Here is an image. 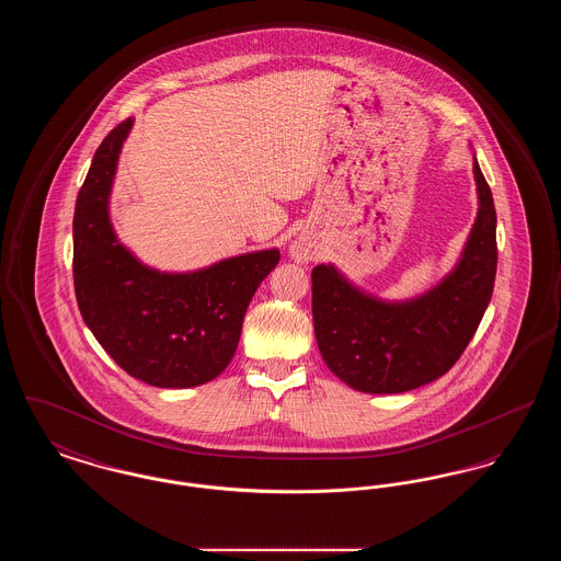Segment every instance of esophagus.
I'll return each instance as SVG.
<instances>
[{"instance_id": "esophagus-1", "label": "esophagus", "mask_w": 561, "mask_h": 561, "mask_svg": "<svg viewBox=\"0 0 561 561\" xmlns=\"http://www.w3.org/2000/svg\"><path fill=\"white\" fill-rule=\"evenodd\" d=\"M290 256H293L296 263H309V261H313V256H316V248H313L309 241L298 238V240L293 241V245H290Z\"/></svg>"}]
</instances>
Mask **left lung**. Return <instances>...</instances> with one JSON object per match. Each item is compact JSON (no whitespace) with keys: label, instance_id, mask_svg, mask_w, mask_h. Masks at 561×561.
I'll return each mask as SVG.
<instances>
[{"label":"left lung","instance_id":"obj_1","mask_svg":"<svg viewBox=\"0 0 561 561\" xmlns=\"http://www.w3.org/2000/svg\"><path fill=\"white\" fill-rule=\"evenodd\" d=\"M473 151V147H471ZM478 216L453 271L423 294L389 300L328 263L311 273L325 366L362 393H403L444 376L473 339L496 277V210L473 153Z\"/></svg>","mask_w":561,"mask_h":561}]
</instances>
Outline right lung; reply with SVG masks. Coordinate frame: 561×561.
Listing matches in <instances>:
<instances>
[{
  "instance_id": "right-lung-1",
  "label": "right lung",
  "mask_w": 561,
  "mask_h": 561,
  "mask_svg": "<svg viewBox=\"0 0 561 561\" xmlns=\"http://www.w3.org/2000/svg\"><path fill=\"white\" fill-rule=\"evenodd\" d=\"M134 119L96 149L76 202L73 279L81 318L126 373L161 389L210 382L236 355L245 309L279 263L254 250L195 271H160L124 245L111 222V191Z\"/></svg>"
}]
</instances>
